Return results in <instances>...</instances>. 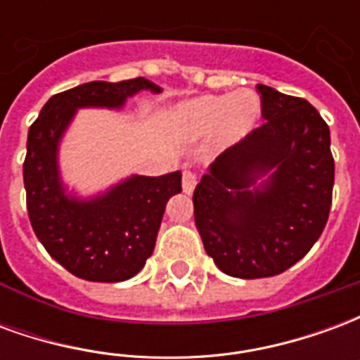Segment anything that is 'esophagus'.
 <instances>
[{
  "label": "esophagus",
  "instance_id": "1",
  "mask_svg": "<svg viewBox=\"0 0 360 360\" xmlns=\"http://www.w3.org/2000/svg\"><path fill=\"white\" fill-rule=\"evenodd\" d=\"M196 187V175L193 172H183V193L193 195Z\"/></svg>",
  "mask_w": 360,
  "mask_h": 360
}]
</instances>
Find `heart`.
<instances>
[{
	"label": "heart",
	"mask_w": 360,
	"mask_h": 360,
	"mask_svg": "<svg viewBox=\"0 0 360 360\" xmlns=\"http://www.w3.org/2000/svg\"><path fill=\"white\" fill-rule=\"evenodd\" d=\"M262 117V102L255 92L202 94L177 105L172 113V127L181 139L198 141L214 133L221 148L235 146L257 131Z\"/></svg>",
	"instance_id": "b5f03b06"
}]
</instances>
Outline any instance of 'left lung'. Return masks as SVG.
Returning <instances> with one entry per match:
<instances>
[{"instance_id": "1", "label": "left lung", "mask_w": 360, "mask_h": 360, "mask_svg": "<svg viewBox=\"0 0 360 360\" xmlns=\"http://www.w3.org/2000/svg\"><path fill=\"white\" fill-rule=\"evenodd\" d=\"M266 123L227 148L196 185L195 221L219 270L270 278L297 264L332 206L330 129L302 98L258 84Z\"/></svg>"}]
</instances>
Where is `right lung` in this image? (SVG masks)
<instances>
[{"label": "right lung", "mask_w": 360, "mask_h": 360, "mask_svg": "<svg viewBox=\"0 0 360 360\" xmlns=\"http://www.w3.org/2000/svg\"><path fill=\"white\" fill-rule=\"evenodd\" d=\"M142 90L162 92L142 77L84 82L51 96L28 129L22 175L32 229L53 260L86 281L115 283L136 276L154 252L165 204L181 193V172L129 175L86 198L63 183L59 146L77 111L123 110L127 98Z\"/></svg>", "instance_id": "1"}]
</instances>
